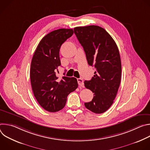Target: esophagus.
Returning a JSON list of instances; mask_svg holds the SVG:
<instances>
[{"instance_id": "esophagus-1", "label": "esophagus", "mask_w": 150, "mask_h": 150, "mask_svg": "<svg viewBox=\"0 0 150 150\" xmlns=\"http://www.w3.org/2000/svg\"><path fill=\"white\" fill-rule=\"evenodd\" d=\"M77 81H78V85H79V87H83L84 86L83 81V79L82 78H78Z\"/></svg>"}]
</instances>
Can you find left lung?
Returning a JSON list of instances; mask_svg holds the SVG:
<instances>
[{
    "label": "left lung",
    "instance_id": "8db88e82",
    "mask_svg": "<svg viewBox=\"0 0 150 150\" xmlns=\"http://www.w3.org/2000/svg\"><path fill=\"white\" fill-rule=\"evenodd\" d=\"M74 30L88 65L96 69L92 79L84 81L85 87L94 93L91 101L85 103V106L93 113H103L113 103L120 83L122 66L118 47L111 35L99 26L78 27Z\"/></svg>",
    "mask_w": 150,
    "mask_h": 150
}]
</instances>
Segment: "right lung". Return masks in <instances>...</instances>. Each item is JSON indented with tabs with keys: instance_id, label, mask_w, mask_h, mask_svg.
<instances>
[{
	"instance_id": "add662e5",
	"label": "right lung",
	"mask_w": 150,
	"mask_h": 150,
	"mask_svg": "<svg viewBox=\"0 0 150 150\" xmlns=\"http://www.w3.org/2000/svg\"><path fill=\"white\" fill-rule=\"evenodd\" d=\"M73 34L72 29L65 28L47 34L39 42L31 60L30 79L34 95L42 108L50 112L62 110L68 96L78 86L76 78L63 76L60 79L56 74L61 65L60 48Z\"/></svg>"
}]
</instances>
